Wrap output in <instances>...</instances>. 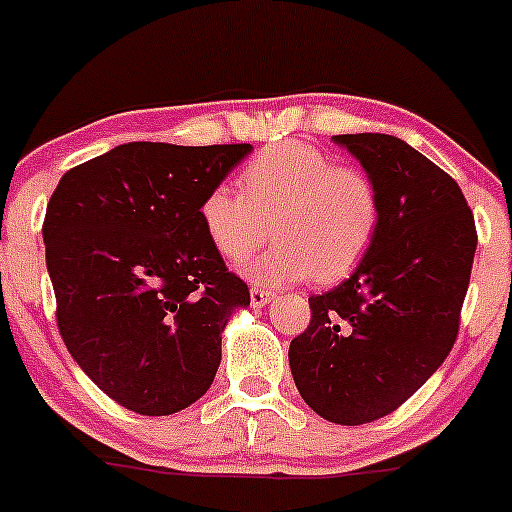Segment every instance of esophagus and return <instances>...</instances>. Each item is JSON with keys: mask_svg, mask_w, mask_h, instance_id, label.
I'll list each match as a JSON object with an SVG mask.
<instances>
[{"mask_svg": "<svg viewBox=\"0 0 512 512\" xmlns=\"http://www.w3.org/2000/svg\"><path fill=\"white\" fill-rule=\"evenodd\" d=\"M271 298L273 293L268 291V288H258V286L251 288V305H254V308H263L266 303H271Z\"/></svg>", "mask_w": 512, "mask_h": 512, "instance_id": "34e87169", "label": "esophagus"}]
</instances>
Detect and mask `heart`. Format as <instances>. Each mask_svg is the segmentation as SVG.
<instances>
[{
  "label": "heart",
  "instance_id": "1",
  "mask_svg": "<svg viewBox=\"0 0 512 512\" xmlns=\"http://www.w3.org/2000/svg\"><path fill=\"white\" fill-rule=\"evenodd\" d=\"M239 192L224 184L199 202V221L221 258L241 263L276 231V244L251 266L258 283L315 278L337 283L370 254L382 221L377 184L355 165L305 140L258 152L241 170Z\"/></svg>",
  "mask_w": 512,
  "mask_h": 512
}]
</instances>
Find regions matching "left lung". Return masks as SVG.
Returning <instances> with one entry per match:
<instances>
[{
	"label": "left lung",
	"mask_w": 512,
	"mask_h": 512,
	"mask_svg": "<svg viewBox=\"0 0 512 512\" xmlns=\"http://www.w3.org/2000/svg\"><path fill=\"white\" fill-rule=\"evenodd\" d=\"M377 184L370 254L333 291L310 295L288 360L315 414L357 426L402 407L458 337L478 234L456 179L392 135H335Z\"/></svg>",
	"instance_id": "8db88e82"
}]
</instances>
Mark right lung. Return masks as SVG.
<instances>
[{"instance_id": "add662e5", "label": "right lung", "mask_w": 512, "mask_h": 512, "mask_svg": "<svg viewBox=\"0 0 512 512\" xmlns=\"http://www.w3.org/2000/svg\"><path fill=\"white\" fill-rule=\"evenodd\" d=\"M251 145L128 142L61 177L44 217L56 325L83 372L145 416L197 402L249 286L226 268L199 202Z\"/></svg>"}]
</instances>
